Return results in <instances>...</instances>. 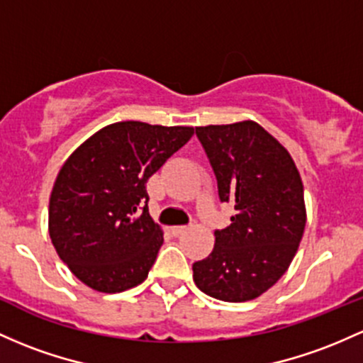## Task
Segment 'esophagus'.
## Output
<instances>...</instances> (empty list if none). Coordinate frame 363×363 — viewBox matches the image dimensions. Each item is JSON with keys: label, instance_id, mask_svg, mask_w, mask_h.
<instances>
[{"label": "esophagus", "instance_id": "obj_1", "mask_svg": "<svg viewBox=\"0 0 363 363\" xmlns=\"http://www.w3.org/2000/svg\"><path fill=\"white\" fill-rule=\"evenodd\" d=\"M170 234H172V236H181V234H184L186 230H188V227H184V225H174V227H170Z\"/></svg>", "mask_w": 363, "mask_h": 363}]
</instances>
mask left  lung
<instances>
[{"label":"left lung","mask_w":363,"mask_h":363,"mask_svg":"<svg viewBox=\"0 0 363 363\" xmlns=\"http://www.w3.org/2000/svg\"><path fill=\"white\" fill-rule=\"evenodd\" d=\"M230 225L215 230L212 253L193 264L194 284L230 303L264 294L284 276L306 224L303 182L289 151L260 123L196 127Z\"/></svg>","instance_id":"8db88e82"}]
</instances>
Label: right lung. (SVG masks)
<instances>
[{"label": "right lung", "instance_id": "add662e5", "mask_svg": "<svg viewBox=\"0 0 363 363\" xmlns=\"http://www.w3.org/2000/svg\"><path fill=\"white\" fill-rule=\"evenodd\" d=\"M193 134L194 127L115 122L63 163L51 189L48 233L87 288L121 293L148 277L163 230L148 212L145 184Z\"/></svg>", "mask_w": 363, "mask_h": 363}]
</instances>
